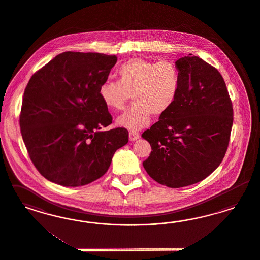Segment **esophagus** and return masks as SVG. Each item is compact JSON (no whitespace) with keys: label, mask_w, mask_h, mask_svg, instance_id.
Segmentation results:
<instances>
[{"label":"esophagus","mask_w":260,"mask_h":260,"mask_svg":"<svg viewBox=\"0 0 260 260\" xmlns=\"http://www.w3.org/2000/svg\"><path fill=\"white\" fill-rule=\"evenodd\" d=\"M128 137H129V141H136L137 139H139L140 138V135L139 134H137V133H135V132H131L129 134H128Z\"/></svg>","instance_id":"esophagus-1"}]
</instances>
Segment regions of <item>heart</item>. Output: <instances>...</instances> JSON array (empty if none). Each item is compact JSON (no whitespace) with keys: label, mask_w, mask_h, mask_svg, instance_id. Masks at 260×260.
I'll return each mask as SVG.
<instances>
[{"label":"heart","mask_w":260,"mask_h":260,"mask_svg":"<svg viewBox=\"0 0 260 260\" xmlns=\"http://www.w3.org/2000/svg\"><path fill=\"white\" fill-rule=\"evenodd\" d=\"M119 80H105L98 94L110 111L125 108L131 95L134 105L120 115L116 125L132 132L149 126L152 114L161 116L176 101L180 87V74L170 61L152 62L134 58L118 69Z\"/></svg>","instance_id":"1"}]
</instances>
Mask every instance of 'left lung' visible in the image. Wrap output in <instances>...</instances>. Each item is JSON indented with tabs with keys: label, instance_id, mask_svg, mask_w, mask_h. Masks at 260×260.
Segmentation results:
<instances>
[{
	"label": "left lung",
	"instance_id": "1",
	"mask_svg": "<svg viewBox=\"0 0 260 260\" xmlns=\"http://www.w3.org/2000/svg\"><path fill=\"white\" fill-rule=\"evenodd\" d=\"M175 66L180 74L176 101L142 134L152 150L143 166L153 180L169 188L202 181L217 169L234 121L219 71L197 56L182 57Z\"/></svg>",
	"mask_w": 260,
	"mask_h": 260
}]
</instances>
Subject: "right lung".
<instances>
[{
  "mask_svg": "<svg viewBox=\"0 0 260 260\" xmlns=\"http://www.w3.org/2000/svg\"><path fill=\"white\" fill-rule=\"evenodd\" d=\"M117 62L115 55L67 51L32 76L20 116L32 163L48 181L79 187L100 178L115 151L128 142L112 123L98 88Z\"/></svg>",
  "mask_w": 260,
  "mask_h": 260,
  "instance_id": "obj_1",
  "label": "right lung"
}]
</instances>
